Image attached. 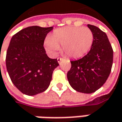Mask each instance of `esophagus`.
I'll list each match as a JSON object with an SVG mask.
<instances>
[{
	"label": "esophagus",
	"instance_id": "obj_1",
	"mask_svg": "<svg viewBox=\"0 0 122 122\" xmlns=\"http://www.w3.org/2000/svg\"><path fill=\"white\" fill-rule=\"evenodd\" d=\"M63 60V58H58V59H57V60H58V62L59 64H60V62H61Z\"/></svg>",
	"mask_w": 122,
	"mask_h": 122
}]
</instances>
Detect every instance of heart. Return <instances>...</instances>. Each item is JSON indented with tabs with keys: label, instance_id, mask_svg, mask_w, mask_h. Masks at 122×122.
<instances>
[{
	"label": "heart",
	"instance_id": "b5f03b06",
	"mask_svg": "<svg viewBox=\"0 0 122 122\" xmlns=\"http://www.w3.org/2000/svg\"><path fill=\"white\" fill-rule=\"evenodd\" d=\"M94 36L87 27H66L57 29L45 41V47L55 54L62 47L68 57L77 58L87 53L91 48Z\"/></svg>",
	"mask_w": 122,
	"mask_h": 122
}]
</instances>
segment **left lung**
<instances>
[{
  "label": "left lung",
  "mask_w": 122,
  "mask_h": 122,
  "mask_svg": "<svg viewBox=\"0 0 122 122\" xmlns=\"http://www.w3.org/2000/svg\"><path fill=\"white\" fill-rule=\"evenodd\" d=\"M94 36L90 51L82 58L71 61L68 81L74 90L91 94L103 86L110 75L113 51L105 32L87 24Z\"/></svg>",
  "instance_id": "8db88e82"
}]
</instances>
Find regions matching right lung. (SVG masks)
I'll list each match as a JSON object with an SVG mask.
<instances>
[{"label":"right lung","mask_w":122,"mask_h":122,"mask_svg":"<svg viewBox=\"0 0 122 122\" xmlns=\"http://www.w3.org/2000/svg\"><path fill=\"white\" fill-rule=\"evenodd\" d=\"M53 27H27L13 36L6 55V66L11 80L23 94L34 96L49 87L52 73L59 65L49 58L43 47Z\"/></svg>","instance_id":"1"}]
</instances>
